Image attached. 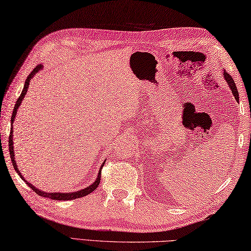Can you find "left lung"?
Segmentation results:
<instances>
[{
	"label": "left lung",
	"instance_id": "obj_1",
	"mask_svg": "<svg viewBox=\"0 0 251 251\" xmlns=\"http://www.w3.org/2000/svg\"><path fill=\"white\" fill-rule=\"evenodd\" d=\"M224 76H225V80L228 82L229 87H230V89H231V91H232V93H233V96H235V99H236L237 101H239V97H238V90H237V87H236L235 81H233L232 77L229 75V73H228L227 71H225V72H224Z\"/></svg>",
	"mask_w": 251,
	"mask_h": 251
}]
</instances>
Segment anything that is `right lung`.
Listing matches in <instances>:
<instances>
[{"label": "right lung", "instance_id": "right-lung-1", "mask_svg": "<svg viewBox=\"0 0 251 251\" xmlns=\"http://www.w3.org/2000/svg\"><path fill=\"white\" fill-rule=\"evenodd\" d=\"M42 69V65H36V67L33 69V71L28 75V76L26 77L25 80V84H24V88H23V91L21 93V96L19 97L18 101H16V103L14 105V109H13V113H12V118H11V125H12V128H11V132L9 135V151H10V157H11V161L13 163V167L15 171L18 172L19 176H21V178L24 180L27 183V186L30 187L33 191H35V194H38L39 196H42L45 197V198H49V199H52V200H72V199H77V198H81V197H84V196H88L91 194L92 191L96 190L98 188L99 184H100V180H101V170H102V167H103V164L101 166V169L99 170V175H98V178L96 181H94L91 186L83 189V190H80V191H76V192H69V194H61V192H56V194H50V192H44V191H41L39 189H36L34 186H32L30 182H27L25 179L23 178V176L20 174V171L18 169V167H16V162L14 160V150H13V122H14V118L16 116V111H18V108L21 104V102L23 100V98L25 97V93L27 92V89H28V85H30V80L33 77V75H35L36 72L40 71V70Z\"/></svg>", "mask_w": 251, "mask_h": 251}]
</instances>
